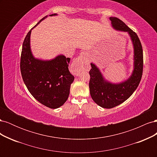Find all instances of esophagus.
I'll return each instance as SVG.
<instances>
[{
	"label": "esophagus",
	"mask_w": 157,
	"mask_h": 157,
	"mask_svg": "<svg viewBox=\"0 0 157 157\" xmlns=\"http://www.w3.org/2000/svg\"><path fill=\"white\" fill-rule=\"evenodd\" d=\"M88 67V56L86 52H80L71 65V70L75 75H78L80 71L86 69Z\"/></svg>",
	"instance_id": "esophagus-1"
}]
</instances>
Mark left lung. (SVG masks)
<instances>
[{
    "instance_id": "1",
    "label": "left lung",
    "mask_w": 157,
    "mask_h": 157,
    "mask_svg": "<svg viewBox=\"0 0 157 157\" xmlns=\"http://www.w3.org/2000/svg\"><path fill=\"white\" fill-rule=\"evenodd\" d=\"M112 27L117 31L127 32L134 46V70L124 82L114 84L104 78L97 66L91 63L90 71V93L94 101L105 109L115 107L125 101L134 92L141 81L144 67L143 49L137 34L120 19L111 17Z\"/></svg>"
}]
</instances>
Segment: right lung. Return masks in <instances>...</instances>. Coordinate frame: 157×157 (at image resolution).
<instances>
[{
  "instance_id": "right-lung-1",
  "label": "right lung",
  "mask_w": 157,
  "mask_h": 157,
  "mask_svg": "<svg viewBox=\"0 0 157 157\" xmlns=\"http://www.w3.org/2000/svg\"><path fill=\"white\" fill-rule=\"evenodd\" d=\"M52 16H57V13L50 15ZM47 17L40 20L26 35L22 46L20 69L23 82L32 96L42 105L57 109L68 99L74 76L69 71V58L59 55L51 60H41L32 54L31 30Z\"/></svg>"
}]
</instances>
